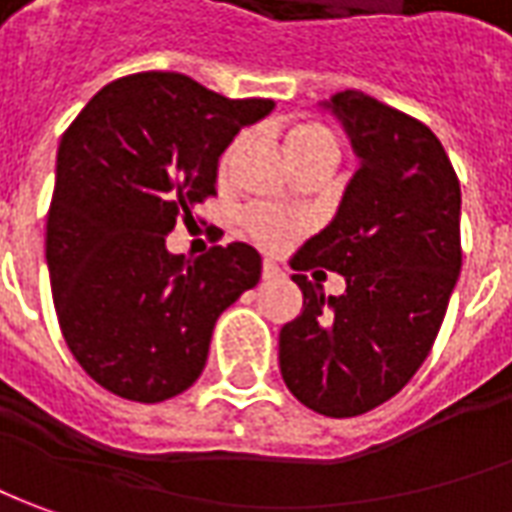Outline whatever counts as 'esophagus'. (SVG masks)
Listing matches in <instances>:
<instances>
[{
	"label": "esophagus",
	"instance_id": "34e87169",
	"mask_svg": "<svg viewBox=\"0 0 512 512\" xmlns=\"http://www.w3.org/2000/svg\"><path fill=\"white\" fill-rule=\"evenodd\" d=\"M260 274H263V280H271V277H277V274H280V269H277V263L266 260V263H263V269H260Z\"/></svg>",
	"mask_w": 512,
	"mask_h": 512
}]
</instances>
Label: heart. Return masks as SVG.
<instances>
[{"instance_id":"obj_1","label":"heart","mask_w":512,"mask_h":512,"mask_svg":"<svg viewBox=\"0 0 512 512\" xmlns=\"http://www.w3.org/2000/svg\"><path fill=\"white\" fill-rule=\"evenodd\" d=\"M243 148H246V137H235L229 142L227 151L218 159V176L221 179H229V173H232V168L241 159ZM308 154L330 156L333 162L339 159V139H336V134L330 131L328 125L302 123L288 134V156L300 159V156ZM243 232L255 243L266 246V249H280V246H285L297 235V224L283 218V215H274V212L252 210L243 215Z\"/></svg>"}]
</instances>
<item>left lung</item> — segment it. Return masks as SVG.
<instances>
[{
	"label": "left lung",
	"instance_id": "left-lung-1",
	"mask_svg": "<svg viewBox=\"0 0 512 512\" xmlns=\"http://www.w3.org/2000/svg\"><path fill=\"white\" fill-rule=\"evenodd\" d=\"M328 106L361 168L294 269L336 271L347 288L325 297L308 274H294L302 314L280 330V373L308 409L356 417L398 395L440 333L462 269L460 179L415 117L356 89Z\"/></svg>",
	"mask_w": 512,
	"mask_h": 512
}]
</instances>
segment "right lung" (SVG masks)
I'll use <instances>...</instances> for the list:
<instances>
[{
	"instance_id": "1",
	"label": "right lung",
	"mask_w": 512,
	"mask_h": 512,
	"mask_svg": "<svg viewBox=\"0 0 512 512\" xmlns=\"http://www.w3.org/2000/svg\"><path fill=\"white\" fill-rule=\"evenodd\" d=\"M271 109L179 72H137L103 86L64 131L47 212L52 302L66 347L103 389L159 403L193 387L218 316L260 280L249 243L187 260L165 238L215 196L232 137Z\"/></svg>"
}]
</instances>
